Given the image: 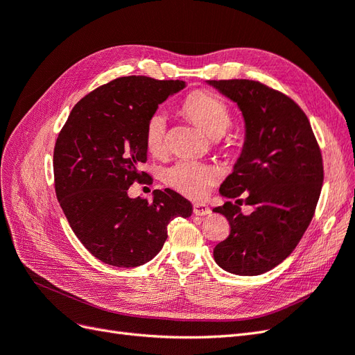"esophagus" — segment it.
Masks as SVG:
<instances>
[{"mask_svg": "<svg viewBox=\"0 0 355 355\" xmlns=\"http://www.w3.org/2000/svg\"><path fill=\"white\" fill-rule=\"evenodd\" d=\"M192 210H194L196 216H206V214L210 213V207L204 202H196L194 207H192Z\"/></svg>", "mask_w": 355, "mask_h": 355, "instance_id": "obj_1", "label": "esophagus"}]
</instances>
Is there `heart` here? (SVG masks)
Wrapping results in <instances>:
<instances>
[{
	"label": "heart",
	"instance_id": "b5f03b06",
	"mask_svg": "<svg viewBox=\"0 0 355 355\" xmlns=\"http://www.w3.org/2000/svg\"><path fill=\"white\" fill-rule=\"evenodd\" d=\"M184 111L204 133L213 139L222 137L231 125L228 105L213 93H192L185 101ZM166 133L167 114L163 110H158L151 115L146 124L145 141L149 153L155 155L164 153ZM216 179V170L192 159H179L178 163L164 171L166 184L189 198H202Z\"/></svg>",
	"mask_w": 355,
	"mask_h": 355
}]
</instances>
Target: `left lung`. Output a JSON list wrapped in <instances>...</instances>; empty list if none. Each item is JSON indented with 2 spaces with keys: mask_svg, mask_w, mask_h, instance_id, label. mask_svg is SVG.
Listing matches in <instances>:
<instances>
[{
  "mask_svg": "<svg viewBox=\"0 0 355 355\" xmlns=\"http://www.w3.org/2000/svg\"><path fill=\"white\" fill-rule=\"evenodd\" d=\"M207 83L237 103L244 121L241 153L219 188L235 204L213 209L231 232L213 256L231 274L259 275L302 239L323 185V159L306 115L283 93L250 80ZM240 196L254 207L250 215L239 211Z\"/></svg>",
  "mask_w": 355,
  "mask_h": 355,
  "instance_id": "left-lung-1",
  "label": "left lung"
}]
</instances>
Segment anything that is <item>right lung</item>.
I'll use <instances>...</instances> for the list:
<instances>
[{
	"mask_svg": "<svg viewBox=\"0 0 355 355\" xmlns=\"http://www.w3.org/2000/svg\"><path fill=\"white\" fill-rule=\"evenodd\" d=\"M187 87L142 75L116 78L83 98L55 146L53 168L60 207L73 234L99 261L133 268L163 249L167 225L189 218L192 204L173 189L153 201L130 198L128 187L146 175V124L158 105Z\"/></svg>",
	"mask_w": 355,
	"mask_h": 355,
	"instance_id": "add662e5",
	"label": "right lung"
}]
</instances>
